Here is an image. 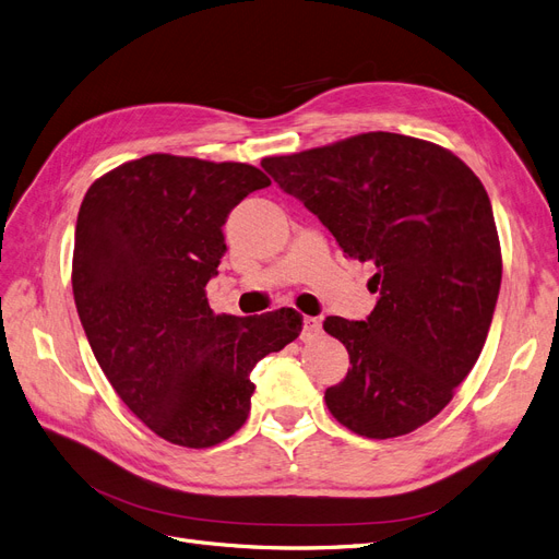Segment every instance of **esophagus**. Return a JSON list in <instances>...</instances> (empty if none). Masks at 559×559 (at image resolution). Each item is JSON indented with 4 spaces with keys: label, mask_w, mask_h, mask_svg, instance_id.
<instances>
[{
    "label": "esophagus",
    "mask_w": 559,
    "mask_h": 559,
    "mask_svg": "<svg viewBox=\"0 0 559 559\" xmlns=\"http://www.w3.org/2000/svg\"><path fill=\"white\" fill-rule=\"evenodd\" d=\"M320 332H322V322L318 320V318H311V316H306L304 318V341H313L316 336H320Z\"/></svg>",
    "instance_id": "esophagus-1"
}]
</instances>
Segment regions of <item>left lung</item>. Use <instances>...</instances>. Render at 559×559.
<instances>
[{"label": "left lung", "mask_w": 559, "mask_h": 559, "mask_svg": "<svg viewBox=\"0 0 559 559\" xmlns=\"http://www.w3.org/2000/svg\"><path fill=\"white\" fill-rule=\"evenodd\" d=\"M262 168L347 258L376 266L373 313L322 324L349 355L343 382L324 391L329 412L370 440L438 417L477 364L500 295V237L479 177L436 142L384 131Z\"/></svg>", "instance_id": "left-lung-1"}]
</instances>
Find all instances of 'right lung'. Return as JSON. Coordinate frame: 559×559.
I'll use <instances>...</instances> for the list:
<instances>
[{
    "mask_svg": "<svg viewBox=\"0 0 559 559\" xmlns=\"http://www.w3.org/2000/svg\"><path fill=\"white\" fill-rule=\"evenodd\" d=\"M269 183L248 163L150 154L98 177L80 204L71 283L82 329L119 399L173 444L235 436L251 370L301 332L295 308L216 316L204 293L227 214Z\"/></svg>",
    "mask_w": 559,
    "mask_h": 559,
    "instance_id": "1",
    "label": "right lung"
}]
</instances>
